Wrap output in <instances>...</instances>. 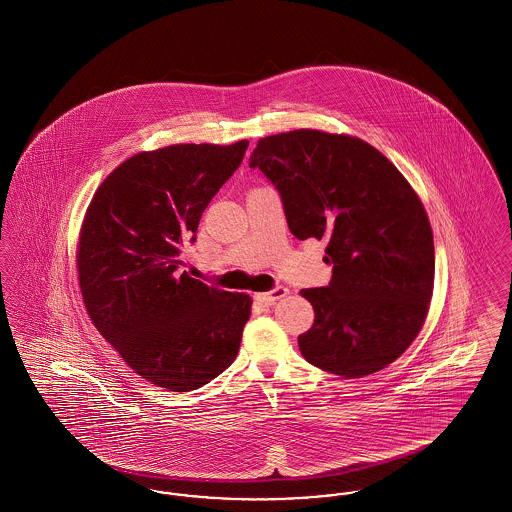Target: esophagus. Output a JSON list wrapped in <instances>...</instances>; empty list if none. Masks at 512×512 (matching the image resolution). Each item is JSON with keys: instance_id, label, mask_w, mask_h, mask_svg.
<instances>
[{"instance_id": "obj_1", "label": "esophagus", "mask_w": 512, "mask_h": 512, "mask_svg": "<svg viewBox=\"0 0 512 512\" xmlns=\"http://www.w3.org/2000/svg\"><path fill=\"white\" fill-rule=\"evenodd\" d=\"M288 288H284V286H276L274 290H270V292L263 293H255V299L259 301V303H263V305H274L278 299H282V297H286L288 295Z\"/></svg>"}]
</instances>
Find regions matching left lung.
Returning a JSON list of instances; mask_svg holds the SVG:
<instances>
[{
    "instance_id": "8db88e82",
    "label": "left lung",
    "mask_w": 512,
    "mask_h": 512,
    "mask_svg": "<svg viewBox=\"0 0 512 512\" xmlns=\"http://www.w3.org/2000/svg\"><path fill=\"white\" fill-rule=\"evenodd\" d=\"M280 194L297 240H326V288L301 290L315 324L299 336L311 363L363 378L393 363L420 332L434 288V236L409 182L359 138L293 130L249 157Z\"/></svg>"
}]
</instances>
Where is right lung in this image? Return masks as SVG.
<instances>
[{"mask_svg": "<svg viewBox=\"0 0 512 512\" xmlns=\"http://www.w3.org/2000/svg\"><path fill=\"white\" fill-rule=\"evenodd\" d=\"M247 146L138 153L103 180L88 207L76 255L86 311L124 363L155 386L197 390L238 355L251 297L180 272L178 257Z\"/></svg>", "mask_w": 512, "mask_h": 512, "instance_id": "right-lung-1", "label": "right lung"}]
</instances>
